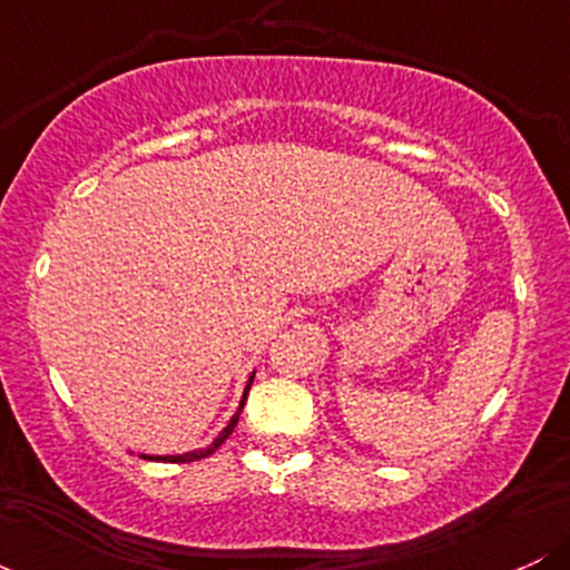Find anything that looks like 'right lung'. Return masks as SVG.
Wrapping results in <instances>:
<instances>
[{
  "mask_svg": "<svg viewBox=\"0 0 570 570\" xmlns=\"http://www.w3.org/2000/svg\"><path fill=\"white\" fill-rule=\"evenodd\" d=\"M252 381H254V375L248 377V383H246V389H244V396H240V404H238V412H235V415L230 417V423H227L225 429L219 431V436L217 440H214L212 444H208L206 450H189V453H185V455H141V458H147V461H171V463H189V461H200V458H208L214 453V450L217 448H222V442L227 440V436L233 434V429H235V423H238V417H240V410H244V404H246V396H248V389H252Z\"/></svg>",
  "mask_w": 570,
  "mask_h": 570,
  "instance_id": "1",
  "label": "right lung"
}]
</instances>
